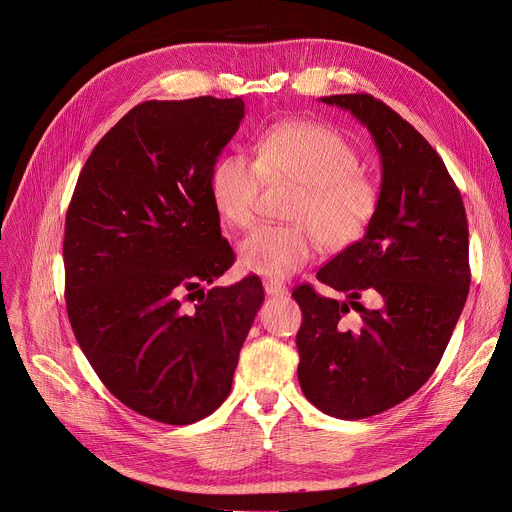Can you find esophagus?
I'll return each instance as SVG.
<instances>
[{
    "mask_svg": "<svg viewBox=\"0 0 512 512\" xmlns=\"http://www.w3.org/2000/svg\"><path fill=\"white\" fill-rule=\"evenodd\" d=\"M263 288H265L267 296H275V298H280V296H288V288H286L284 284H280V282L265 280V282H263Z\"/></svg>",
    "mask_w": 512,
    "mask_h": 512,
    "instance_id": "34e87169",
    "label": "esophagus"
}]
</instances>
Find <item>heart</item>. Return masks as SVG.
<instances>
[{
  "mask_svg": "<svg viewBox=\"0 0 512 512\" xmlns=\"http://www.w3.org/2000/svg\"><path fill=\"white\" fill-rule=\"evenodd\" d=\"M357 149L339 132L314 122H284L255 143V161L228 153L210 173V198L232 228L253 224L263 183L294 181L286 218L292 224L255 228L239 245L245 271L286 280L312 257L316 241L341 251L365 237L380 210V188L361 169Z\"/></svg>",
  "mask_w": 512,
  "mask_h": 512,
  "instance_id": "1",
  "label": "heart"
}]
</instances>
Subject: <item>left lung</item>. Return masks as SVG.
I'll return each instance as SVG.
<instances>
[{
	"label": "left lung",
	"mask_w": 512,
	"mask_h": 512,
	"mask_svg": "<svg viewBox=\"0 0 512 512\" xmlns=\"http://www.w3.org/2000/svg\"><path fill=\"white\" fill-rule=\"evenodd\" d=\"M351 112L382 161L380 210L365 237L320 267L318 282L347 294L292 292L304 396L337 418H367L412 396L439 365L470 290V235L459 190L437 151L369 94L320 98ZM361 293L379 306L365 309ZM360 320L347 330L342 314Z\"/></svg>",
	"instance_id": "8db88e82"
}]
</instances>
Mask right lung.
Here are the masks:
<instances>
[{"label":"right lung","instance_id":"right-lung-1","mask_svg":"<svg viewBox=\"0 0 512 512\" xmlns=\"http://www.w3.org/2000/svg\"><path fill=\"white\" fill-rule=\"evenodd\" d=\"M243 118L241 98L134 106L91 151L67 210L75 339L122 404L165 425L226 400L265 298L257 275L204 290L235 263L210 173Z\"/></svg>","mask_w":512,"mask_h":512}]
</instances>
